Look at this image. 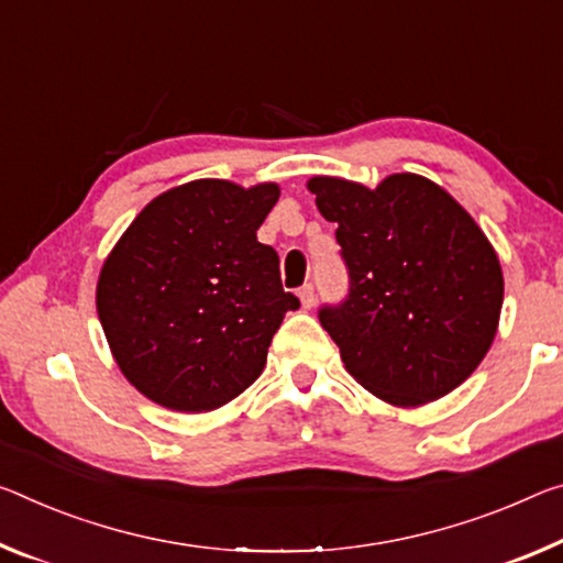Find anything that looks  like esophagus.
I'll return each instance as SVG.
<instances>
[{
	"instance_id": "obj_1",
	"label": "esophagus",
	"mask_w": 563,
	"mask_h": 563,
	"mask_svg": "<svg viewBox=\"0 0 563 563\" xmlns=\"http://www.w3.org/2000/svg\"><path fill=\"white\" fill-rule=\"evenodd\" d=\"M298 298H300V306L306 308V310H310L316 306V290H313V285H302V288L298 290Z\"/></svg>"
}]
</instances>
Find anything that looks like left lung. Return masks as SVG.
I'll use <instances>...</instances> for the list:
<instances>
[{
    "label": "left lung",
    "instance_id": "obj_1",
    "mask_svg": "<svg viewBox=\"0 0 563 563\" xmlns=\"http://www.w3.org/2000/svg\"><path fill=\"white\" fill-rule=\"evenodd\" d=\"M335 222L347 298L320 310L345 371L373 396L416 408L459 388L484 361L504 306V273L484 230L441 185L396 173L376 187L318 175Z\"/></svg>",
    "mask_w": 563,
    "mask_h": 563
}]
</instances>
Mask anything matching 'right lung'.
I'll return each mask as SVG.
<instances>
[{
  "instance_id": "add662e5",
  "label": "right lung",
  "mask_w": 563,
  "mask_h": 563,
  "mask_svg": "<svg viewBox=\"0 0 563 563\" xmlns=\"http://www.w3.org/2000/svg\"><path fill=\"white\" fill-rule=\"evenodd\" d=\"M275 183L192 180L157 195L104 257L97 316L122 376L153 404L208 413L253 386L300 300L257 228Z\"/></svg>"
}]
</instances>
